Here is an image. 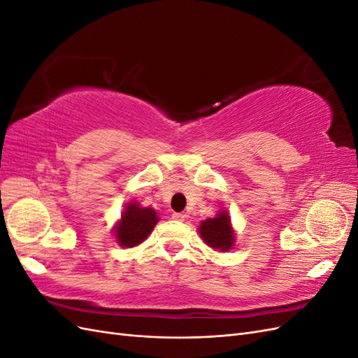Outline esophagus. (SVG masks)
<instances>
[{
	"label": "esophagus",
	"mask_w": 358,
	"mask_h": 358,
	"mask_svg": "<svg viewBox=\"0 0 358 358\" xmlns=\"http://www.w3.org/2000/svg\"><path fill=\"white\" fill-rule=\"evenodd\" d=\"M171 218L175 220V221H179V222H182V221H185L187 215H183V213H178V212H175V213L171 215Z\"/></svg>",
	"instance_id": "34e87169"
}]
</instances>
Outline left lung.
Returning a JSON list of instances; mask_svg holds the SVG:
<instances>
[{"label":"left lung","instance_id":"8db88e82","mask_svg":"<svg viewBox=\"0 0 358 358\" xmlns=\"http://www.w3.org/2000/svg\"><path fill=\"white\" fill-rule=\"evenodd\" d=\"M199 234L203 242L215 251L229 252L236 243V231L233 229L230 213L227 210H218L213 218H208L200 222Z\"/></svg>","mask_w":358,"mask_h":358}]
</instances>
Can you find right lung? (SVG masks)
Returning <instances> with one entry per match:
<instances>
[{
	"label": "right lung",
	"instance_id": "right-lung-1",
	"mask_svg": "<svg viewBox=\"0 0 358 358\" xmlns=\"http://www.w3.org/2000/svg\"><path fill=\"white\" fill-rule=\"evenodd\" d=\"M159 221L155 209L143 208L136 200L128 201L121 213V218L113 227L115 242L122 248H134L143 243L152 233Z\"/></svg>",
	"mask_w": 358,
	"mask_h": 358
}]
</instances>
